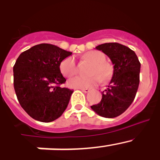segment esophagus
Instances as JSON below:
<instances>
[{"instance_id":"esophagus-1","label":"esophagus","mask_w":160,"mask_h":160,"mask_svg":"<svg viewBox=\"0 0 160 160\" xmlns=\"http://www.w3.org/2000/svg\"><path fill=\"white\" fill-rule=\"evenodd\" d=\"M79 90H81L82 91H83L84 93L90 92V89H87V88H81V89H79Z\"/></svg>"}]
</instances>
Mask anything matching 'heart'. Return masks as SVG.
I'll use <instances>...</instances> for the list:
<instances>
[{
	"mask_svg": "<svg viewBox=\"0 0 160 160\" xmlns=\"http://www.w3.org/2000/svg\"><path fill=\"white\" fill-rule=\"evenodd\" d=\"M83 59L94 64L91 66L90 77H73L68 81L69 87L72 88H90L101 81H107L111 77L112 68L111 65L105 62V55L99 51H90L83 56ZM60 70L65 77H72L78 72V65L73 57L65 58L60 64Z\"/></svg>",
	"mask_w": 160,
	"mask_h": 160,
	"instance_id": "heart-1",
	"label": "heart"
}]
</instances>
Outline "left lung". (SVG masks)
Returning a JSON list of instances; mask_svg holds the SVG:
<instances>
[{"label":"left lung","instance_id":"1","mask_svg":"<svg viewBox=\"0 0 160 160\" xmlns=\"http://www.w3.org/2000/svg\"><path fill=\"white\" fill-rule=\"evenodd\" d=\"M107 55L114 65L112 78L102 92L99 103L91 109L104 118H115L131 106L139 84L141 64L132 49L116 42L104 43L95 47Z\"/></svg>","mask_w":160,"mask_h":160}]
</instances>
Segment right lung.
<instances>
[{
    "label": "right lung",
    "instance_id": "1",
    "mask_svg": "<svg viewBox=\"0 0 160 160\" xmlns=\"http://www.w3.org/2000/svg\"><path fill=\"white\" fill-rule=\"evenodd\" d=\"M72 54L54 45L42 43L20 54L13 66V86L20 105L35 120L49 122L67 107L73 90L62 88L66 78L61 62Z\"/></svg>",
    "mask_w": 160,
    "mask_h": 160
}]
</instances>
